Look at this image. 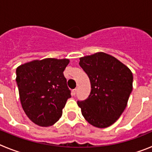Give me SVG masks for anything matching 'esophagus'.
Masks as SVG:
<instances>
[{
	"instance_id": "esophagus-1",
	"label": "esophagus",
	"mask_w": 152,
	"mask_h": 152,
	"mask_svg": "<svg viewBox=\"0 0 152 152\" xmlns=\"http://www.w3.org/2000/svg\"><path fill=\"white\" fill-rule=\"evenodd\" d=\"M76 91H77V89H76V88H74V89H73V91H72V93H73V95H76Z\"/></svg>"
}]
</instances>
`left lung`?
Wrapping results in <instances>:
<instances>
[{
    "label": "left lung",
    "instance_id": "left-lung-1",
    "mask_svg": "<svg viewBox=\"0 0 152 152\" xmlns=\"http://www.w3.org/2000/svg\"><path fill=\"white\" fill-rule=\"evenodd\" d=\"M79 64L91 83L89 96L77 102L82 114L94 126H110L126 107L132 90V72L117 58L104 52L80 57Z\"/></svg>",
    "mask_w": 152,
    "mask_h": 152
}]
</instances>
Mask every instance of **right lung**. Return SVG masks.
Returning <instances> with one entry per match:
<instances>
[{"label":"right lung","instance_id":"right-lung-1","mask_svg":"<svg viewBox=\"0 0 152 152\" xmlns=\"http://www.w3.org/2000/svg\"><path fill=\"white\" fill-rule=\"evenodd\" d=\"M68 59L35 60L16 68V79L22 107L30 120L41 126L55 124L62 116L63 108L70 90L64 71Z\"/></svg>","mask_w":152,"mask_h":152}]
</instances>
